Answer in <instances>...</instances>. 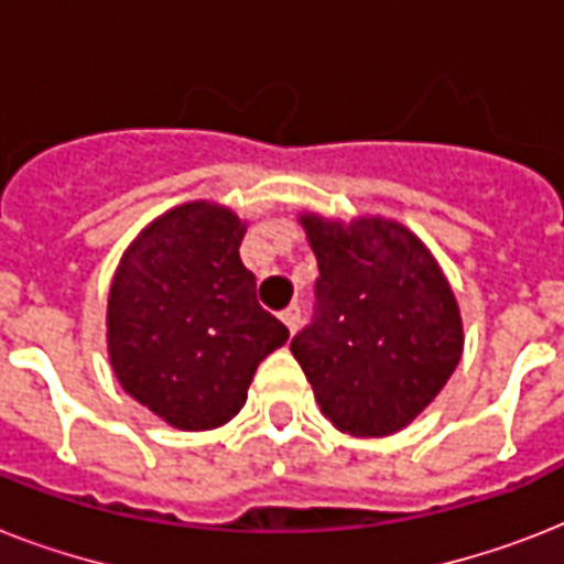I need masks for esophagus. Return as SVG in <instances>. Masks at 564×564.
<instances>
[{
    "label": "esophagus",
    "mask_w": 564,
    "mask_h": 564,
    "mask_svg": "<svg viewBox=\"0 0 564 564\" xmlns=\"http://www.w3.org/2000/svg\"><path fill=\"white\" fill-rule=\"evenodd\" d=\"M281 322L286 327H290V334H295V330H299V322H301L299 304H290V307H286V310H281Z\"/></svg>",
    "instance_id": "obj_1"
}]
</instances>
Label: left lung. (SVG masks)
Wrapping results in <instances>:
<instances>
[{
    "label": "left lung",
    "mask_w": 564,
    "mask_h": 564,
    "mask_svg": "<svg viewBox=\"0 0 564 564\" xmlns=\"http://www.w3.org/2000/svg\"><path fill=\"white\" fill-rule=\"evenodd\" d=\"M318 260L316 316L290 351L322 415L351 436L398 433L463 357V318L436 257L401 221L304 213Z\"/></svg>",
    "instance_id": "left-lung-1"
}]
</instances>
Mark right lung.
<instances>
[{
    "mask_svg": "<svg viewBox=\"0 0 564 564\" xmlns=\"http://www.w3.org/2000/svg\"><path fill=\"white\" fill-rule=\"evenodd\" d=\"M246 221L210 202L172 207L140 230L108 295L113 375L178 430L221 427L242 410L257 366L290 330L257 304L239 260Z\"/></svg>",
    "mask_w": 564,
    "mask_h": 564,
    "instance_id": "right-lung-1",
    "label": "right lung"
}]
</instances>
